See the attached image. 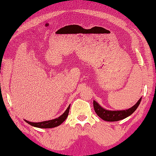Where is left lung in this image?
Returning a JSON list of instances; mask_svg holds the SVG:
<instances>
[{"mask_svg":"<svg viewBox=\"0 0 156 156\" xmlns=\"http://www.w3.org/2000/svg\"><path fill=\"white\" fill-rule=\"evenodd\" d=\"M141 100L142 98H140V99L137 101V103L135 105L130 108L123 111L106 110V109L101 107L95 101H93V107L94 110L97 113L98 116L103 120L107 121V122H117V121L122 120V119L132 115L136 111L137 107L139 106Z\"/></svg>","mask_w":156,"mask_h":156,"instance_id":"1","label":"left lung"}]
</instances>
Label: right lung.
Returning <instances> with one entry per match:
<instances>
[{
    "instance_id": "1",
    "label": "right lung",
    "mask_w": 156,
    "mask_h": 156,
    "mask_svg": "<svg viewBox=\"0 0 156 156\" xmlns=\"http://www.w3.org/2000/svg\"><path fill=\"white\" fill-rule=\"evenodd\" d=\"M69 108H70V105H69V107L67 108V109L65 111V112L63 113L61 116L58 117L56 119H52V120L49 121H45V122H30L29 121L25 120V122L28 123L29 124H30L32 126H34V127H38V128H43V129H48V128H53L55 127V126H59V125L62 124V123L66 120L69 115Z\"/></svg>"
}]
</instances>
